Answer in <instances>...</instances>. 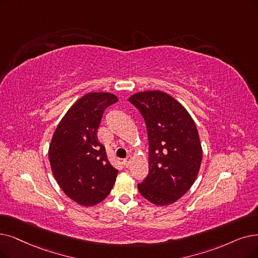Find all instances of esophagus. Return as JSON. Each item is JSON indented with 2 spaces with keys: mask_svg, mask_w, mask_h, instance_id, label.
Instances as JSON below:
<instances>
[{
  "mask_svg": "<svg viewBox=\"0 0 258 258\" xmlns=\"http://www.w3.org/2000/svg\"><path fill=\"white\" fill-rule=\"evenodd\" d=\"M131 160H132V157L131 156H127L126 157V158L124 159V160H123V164H124V166H128L130 165V163H131Z\"/></svg>",
  "mask_w": 258,
  "mask_h": 258,
  "instance_id": "obj_1",
  "label": "esophagus"
}]
</instances>
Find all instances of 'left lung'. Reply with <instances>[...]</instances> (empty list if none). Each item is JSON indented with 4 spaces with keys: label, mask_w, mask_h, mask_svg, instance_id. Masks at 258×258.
Segmentation results:
<instances>
[{
    "label": "left lung",
    "mask_w": 258,
    "mask_h": 258,
    "mask_svg": "<svg viewBox=\"0 0 258 258\" xmlns=\"http://www.w3.org/2000/svg\"><path fill=\"white\" fill-rule=\"evenodd\" d=\"M128 101L139 109L149 138V175L138 184L139 192L156 206L171 205L193 185L203 160L195 122L161 91L134 94Z\"/></svg>",
    "instance_id": "obj_1"
}]
</instances>
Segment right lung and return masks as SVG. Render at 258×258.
Masks as SVG:
<instances>
[{
  "label": "right lung",
  "mask_w": 258,
  "mask_h": 258,
  "mask_svg": "<svg viewBox=\"0 0 258 258\" xmlns=\"http://www.w3.org/2000/svg\"><path fill=\"white\" fill-rule=\"evenodd\" d=\"M118 101L110 93H88L72 105L55 128L48 157L62 191L84 207L107 197L118 170L107 159L97 131L106 107Z\"/></svg>",
  "instance_id": "add662e5"
}]
</instances>
